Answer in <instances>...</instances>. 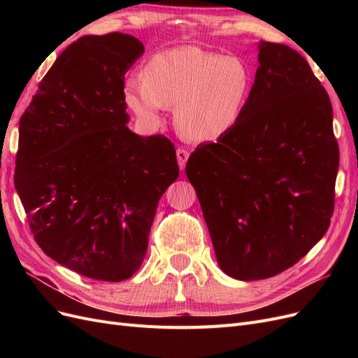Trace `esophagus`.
I'll use <instances>...</instances> for the list:
<instances>
[{"label":"esophagus","instance_id":"obj_1","mask_svg":"<svg viewBox=\"0 0 358 358\" xmlns=\"http://www.w3.org/2000/svg\"><path fill=\"white\" fill-rule=\"evenodd\" d=\"M176 157H178V162H179L180 170H183V169H185V166H187V161H188L189 152H188V150H185V149L179 148V149L176 150Z\"/></svg>","mask_w":358,"mask_h":358}]
</instances>
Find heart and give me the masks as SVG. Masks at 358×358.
I'll list each match as a JSON object with an SVG mask.
<instances>
[{
	"label": "heart",
	"mask_w": 358,
	"mask_h": 358,
	"mask_svg": "<svg viewBox=\"0 0 358 358\" xmlns=\"http://www.w3.org/2000/svg\"><path fill=\"white\" fill-rule=\"evenodd\" d=\"M252 90V73L236 57L180 46L155 53L143 78L125 83L129 109L155 125L166 107H175L178 131L192 142H212L241 121Z\"/></svg>",
	"instance_id": "1"
}]
</instances>
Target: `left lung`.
Segmentation results:
<instances>
[{"label":"left lung","mask_w":358,"mask_h":358,"mask_svg":"<svg viewBox=\"0 0 358 358\" xmlns=\"http://www.w3.org/2000/svg\"><path fill=\"white\" fill-rule=\"evenodd\" d=\"M258 62L241 121L185 170L220 267L241 280L284 272L326 234L339 169L331 103L308 61L259 41Z\"/></svg>","instance_id":"left-lung-1"}]
</instances>
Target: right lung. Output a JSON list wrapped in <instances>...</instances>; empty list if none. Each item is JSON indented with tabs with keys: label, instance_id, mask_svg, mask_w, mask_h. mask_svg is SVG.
I'll return each mask as SVG.
<instances>
[{
	"label": "right lung",
	"instance_id": "obj_1",
	"mask_svg": "<svg viewBox=\"0 0 358 358\" xmlns=\"http://www.w3.org/2000/svg\"><path fill=\"white\" fill-rule=\"evenodd\" d=\"M133 36H85L64 50L19 121L15 187L43 252L82 276L119 282L142 266L157 206L179 176L166 136L127 127Z\"/></svg>",
	"mask_w": 358,
	"mask_h": 358
}]
</instances>
